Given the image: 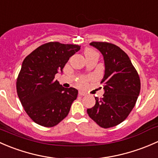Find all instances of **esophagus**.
<instances>
[{"mask_svg":"<svg viewBox=\"0 0 158 158\" xmlns=\"http://www.w3.org/2000/svg\"><path fill=\"white\" fill-rule=\"evenodd\" d=\"M78 94H79V96H81V97H83V96H85L86 95L85 93L82 92V91H79Z\"/></svg>","mask_w":158,"mask_h":158,"instance_id":"1","label":"esophagus"}]
</instances>
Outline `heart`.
Returning a JSON list of instances; mask_svg holds the SVG:
<instances>
[{"label":"heart","instance_id":"b5f03b06","mask_svg":"<svg viewBox=\"0 0 158 158\" xmlns=\"http://www.w3.org/2000/svg\"><path fill=\"white\" fill-rule=\"evenodd\" d=\"M94 54H97V52L96 51H94V50L91 49V48H86L85 51H84V55H85L86 58H88L90 55ZM77 84L80 87H84L87 84V79L84 78V77H81V78L77 80Z\"/></svg>","mask_w":158,"mask_h":158}]
</instances>
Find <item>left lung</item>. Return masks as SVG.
Here are the masks:
<instances>
[{"instance_id": "left-lung-1", "label": "left lung", "mask_w": 158, "mask_h": 158, "mask_svg": "<svg viewBox=\"0 0 158 158\" xmlns=\"http://www.w3.org/2000/svg\"><path fill=\"white\" fill-rule=\"evenodd\" d=\"M103 55L105 74L103 97H95L96 104L87 109L89 116L100 127L108 128L123 123L137 101L141 81L128 55L117 45L106 42H92Z\"/></svg>"}]
</instances>
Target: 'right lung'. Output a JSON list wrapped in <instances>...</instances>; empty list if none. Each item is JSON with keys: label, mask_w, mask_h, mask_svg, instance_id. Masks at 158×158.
Segmentation results:
<instances>
[{"label": "right lung", "mask_w": 158, "mask_h": 158, "mask_svg": "<svg viewBox=\"0 0 158 158\" xmlns=\"http://www.w3.org/2000/svg\"><path fill=\"white\" fill-rule=\"evenodd\" d=\"M80 48L78 45L50 42L39 46L23 60L17 79V92L34 123L53 127L68 115L78 91L64 88L55 77Z\"/></svg>", "instance_id": "obj_1"}]
</instances>
